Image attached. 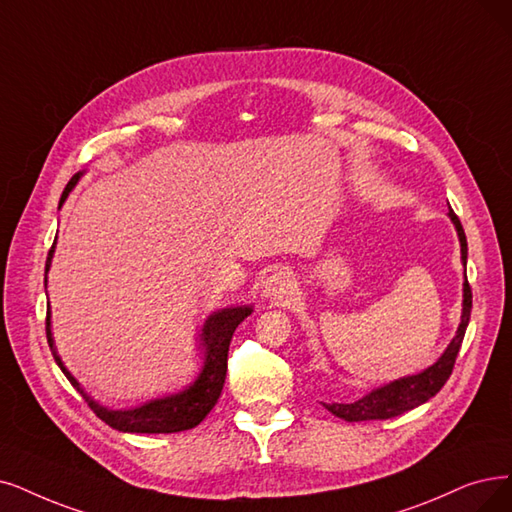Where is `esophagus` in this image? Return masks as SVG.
Listing matches in <instances>:
<instances>
[{"instance_id":"esophagus-1","label":"esophagus","mask_w":512,"mask_h":512,"mask_svg":"<svg viewBox=\"0 0 512 512\" xmlns=\"http://www.w3.org/2000/svg\"><path fill=\"white\" fill-rule=\"evenodd\" d=\"M292 290H294V275L285 269L269 275L262 283V296L273 302L288 298Z\"/></svg>"}]
</instances>
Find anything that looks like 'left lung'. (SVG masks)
<instances>
[{
    "instance_id": "left-lung-1",
    "label": "left lung",
    "mask_w": 512,
    "mask_h": 512,
    "mask_svg": "<svg viewBox=\"0 0 512 512\" xmlns=\"http://www.w3.org/2000/svg\"><path fill=\"white\" fill-rule=\"evenodd\" d=\"M449 220L454 222L458 239H460V254H462V267H464V283H462V315H460V325L456 330V336L452 342L447 344V349L443 355L426 370L412 374V376H403L397 378L388 384L372 388L370 393L363 395L361 399L353 403H323L327 412H332L334 416L346 420V422H363V420H388L401 416L407 410H414V407L426 403L431 397H435L447 378L452 376L454 363L458 357V351L464 340L466 325L470 319V309H473V292H470V285L466 279V256H468V245H466V235L458 216L449 210Z\"/></svg>"
}]
</instances>
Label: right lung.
<instances>
[{
    "label": "right lung",
    "mask_w": 512,
    "mask_h": 512,
    "mask_svg": "<svg viewBox=\"0 0 512 512\" xmlns=\"http://www.w3.org/2000/svg\"><path fill=\"white\" fill-rule=\"evenodd\" d=\"M84 176V172H77L69 185L63 191V197H60L58 210L63 208V203L67 201L69 193L75 189L79 178ZM54 248H56V239L52 243V250L46 260V288H48V271L52 267V258H54ZM252 304H241V306H227V309L214 311L208 315V319L203 321L201 334H199V349L203 353V365L197 378L182 388L178 393L166 395L161 399H151L147 403H142L138 407H130V410H111L107 405H100L94 397H90L84 386H81L75 376L67 370L63 359L58 357L54 338H52V311L48 309L46 317V334H48V344L50 351L54 355V361L58 363L60 370L67 376V380L73 384L75 391L86 399V403L92 407V412L102 420L107 422L115 431L121 433H180V431H189V428H195L203 418H206L212 407L216 405L224 378H227V357H229V344L231 338L237 330V325L252 315Z\"/></svg>",
    "instance_id": "right-lung-1"
}]
</instances>
